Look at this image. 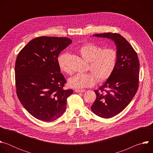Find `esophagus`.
<instances>
[{"label": "esophagus", "mask_w": 153, "mask_h": 153, "mask_svg": "<svg viewBox=\"0 0 153 153\" xmlns=\"http://www.w3.org/2000/svg\"><path fill=\"white\" fill-rule=\"evenodd\" d=\"M85 91V90H79V89H76L75 92L76 93H83Z\"/></svg>", "instance_id": "obj_1"}]
</instances>
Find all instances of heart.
<instances>
[{
    "instance_id": "obj_1",
    "label": "heart",
    "mask_w": 153,
    "mask_h": 153,
    "mask_svg": "<svg viewBox=\"0 0 153 153\" xmlns=\"http://www.w3.org/2000/svg\"><path fill=\"white\" fill-rule=\"evenodd\" d=\"M79 52L82 57L88 62V69L91 72L77 73L68 79V85L73 88H83L94 85L97 79L103 82L112 74L116 65L117 53L112 48H102L93 43H86L82 45ZM70 54L68 53L60 54L57 59L60 70L65 73H70L68 66Z\"/></svg>"
}]
</instances>
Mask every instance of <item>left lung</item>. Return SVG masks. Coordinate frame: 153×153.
I'll return each mask as SVG.
<instances>
[{"mask_svg":"<svg viewBox=\"0 0 153 153\" xmlns=\"http://www.w3.org/2000/svg\"><path fill=\"white\" fill-rule=\"evenodd\" d=\"M93 36L111 39L117 48L115 68L105 83L94 91L96 99L91 106L97 116L110 118L122 111L135 96L139 82V60L132 46L120 34L106 33Z\"/></svg>","mask_w":153,"mask_h":153,"instance_id":"obj_1","label":"left lung"}]
</instances>
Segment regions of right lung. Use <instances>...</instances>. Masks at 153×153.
I'll return each instance as SVG.
<instances>
[{
    "instance_id": "obj_1",
    "label": "right lung",
    "mask_w": 153,
    "mask_h": 153,
    "mask_svg": "<svg viewBox=\"0 0 153 153\" xmlns=\"http://www.w3.org/2000/svg\"><path fill=\"white\" fill-rule=\"evenodd\" d=\"M72 43L68 37L42 36L30 42L19 52L15 64L16 93L22 105L35 118L53 121L66 110L72 90L66 83L57 59Z\"/></svg>"
}]
</instances>
